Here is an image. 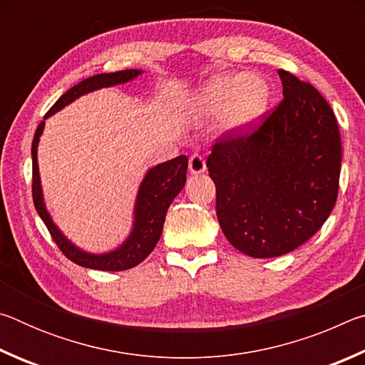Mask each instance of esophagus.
<instances>
[{
  "label": "esophagus",
  "mask_w": 365,
  "mask_h": 365,
  "mask_svg": "<svg viewBox=\"0 0 365 365\" xmlns=\"http://www.w3.org/2000/svg\"><path fill=\"white\" fill-rule=\"evenodd\" d=\"M188 169L193 175L205 174V172H206V160L202 159L200 154H193V156H191L190 160H188Z\"/></svg>",
  "instance_id": "esophagus-1"
}]
</instances>
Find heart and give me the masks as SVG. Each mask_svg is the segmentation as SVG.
<instances>
[{
	"label": "heart",
	"instance_id": "obj_1",
	"mask_svg": "<svg viewBox=\"0 0 365 365\" xmlns=\"http://www.w3.org/2000/svg\"><path fill=\"white\" fill-rule=\"evenodd\" d=\"M272 101V88L255 73H219L193 98L197 113L220 115V127L228 133L250 130L262 119Z\"/></svg>",
	"mask_w": 365,
	"mask_h": 365
}]
</instances>
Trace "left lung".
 Returning <instances> with one entry per match:
<instances>
[{
  "instance_id": "left-lung-1",
  "label": "left lung",
  "mask_w": 365,
  "mask_h": 365,
  "mask_svg": "<svg viewBox=\"0 0 365 365\" xmlns=\"http://www.w3.org/2000/svg\"><path fill=\"white\" fill-rule=\"evenodd\" d=\"M283 101L251 135L228 133L207 158L222 232L243 255L277 257L306 243L336 202L341 140L329 103L279 69Z\"/></svg>"
}]
</instances>
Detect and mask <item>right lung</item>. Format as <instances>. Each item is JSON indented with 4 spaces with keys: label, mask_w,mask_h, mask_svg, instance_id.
Segmentation results:
<instances>
[{
    "label": "right lung",
    "mask_w": 365,
    "mask_h": 365,
    "mask_svg": "<svg viewBox=\"0 0 365 365\" xmlns=\"http://www.w3.org/2000/svg\"><path fill=\"white\" fill-rule=\"evenodd\" d=\"M145 71L141 69H127L119 72L110 73H98V76L88 77L82 80V82L72 86L66 93L59 98V100L53 104V108L48 110L45 119L40 122L38 128H36L34 143H32V165H34V205L36 212L45 222L48 227V232L59 250L76 262L86 269L95 270H108V272H119L132 269L138 265L141 261L150 256V252L158 245L160 235H163V227L165 220V214L170 202L175 200V196L180 193L187 182V169H188V158L187 156H177L165 163H160L154 168L148 169L146 174L141 180L137 197H135L133 205V220L132 228L128 237L117 246V248L106 251V252H90L82 248H78L76 243H72L69 238L66 237L63 230L54 224L51 214L46 209L45 196H43L41 188V178H40V169H38V143L41 138V133L45 130V120L53 114L59 113L61 109L69 106L71 103L78 100L80 96L88 95L91 91L109 88V86L122 85L127 82H132L137 77H140Z\"/></svg>",
    "instance_id": "right-lung-1"
}]
</instances>
